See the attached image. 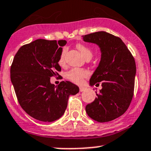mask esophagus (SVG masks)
I'll return each mask as SVG.
<instances>
[{"instance_id":"34e87169","label":"esophagus","mask_w":151,"mask_h":151,"mask_svg":"<svg viewBox=\"0 0 151 151\" xmlns=\"http://www.w3.org/2000/svg\"><path fill=\"white\" fill-rule=\"evenodd\" d=\"M85 90H86V88L80 87V92H83V91H84Z\"/></svg>"}]
</instances>
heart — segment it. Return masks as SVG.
<instances>
[{
    "label": "heart",
    "instance_id": "b5f03b06",
    "mask_svg": "<svg viewBox=\"0 0 151 151\" xmlns=\"http://www.w3.org/2000/svg\"><path fill=\"white\" fill-rule=\"evenodd\" d=\"M76 48L78 49L79 51L81 52L83 56L86 58H91L93 56V51L91 48L88 47L86 46V45H83V44H78L76 45ZM68 51L67 47H63L62 48L61 53L60 54V57H59L58 63L60 65H63L65 63V55H66ZM88 72L85 69L81 68H73L70 70H69L67 73V78L68 80H70L72 82L75 83L80 84L83 81L85 78L87 77L88 76Z\"/></svg>",
    "mask_w": 151,
    "mask_h": 151
}]
</instances>
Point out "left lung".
Masks as SVG:
<instances>
[{
    "instance_id": "8db88e82",
    "label": "left lung",
    "mask_w": 151,
    "mask_h": 151,
    "mask_svg": "<svg viewBox=\"0 0 151 151\" xmlns=\"http://www.w3.org/2000/svg\"><path fill=\"white\" fill-rule=\"evenodd\" d=\"M85 42L98 45L101 60L90 79V85L102 89L93 102L88 104V116L99 123L111 121L129 107L134 91L136 66L133 55L118 37L105 31L83 35ZM97 93V92H96Z\"/></svg>"
}]
</instances>
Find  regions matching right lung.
I'll return each mask as SVG.
<instances>
[{
	"label": "right lung",
	"instance_id": "add662e5",
	"mask_svg": "<svg viewBox=\"0 0 151 151\" xmlns=\"http://www.w3.org/2000/svg\"><path fill=\"white\" fill-rule=\"evenodd\" d=\"M66 40L38 39L23 45L13 58L11 80L21 108L43 122H53L65 113L70 95L79 88L70 81L55 86L50 77L61 70L59 57Z\"/></svg>",
	"mask_w": 151,
	"mask_h": 151
}]
</instances>
